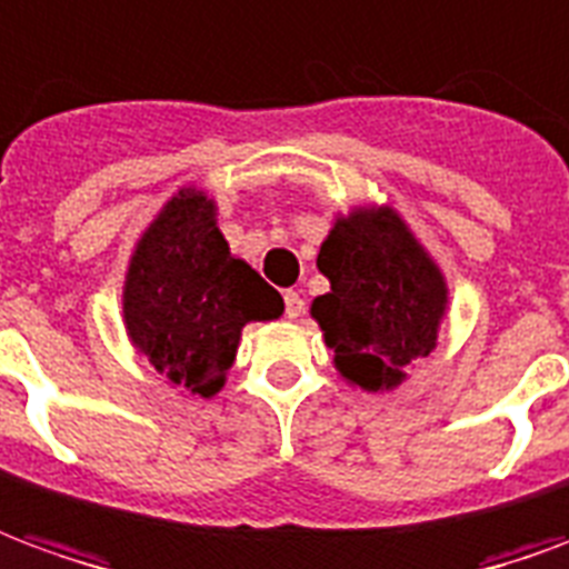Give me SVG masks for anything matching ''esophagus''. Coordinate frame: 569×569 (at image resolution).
Listing matches in <instances>:
<instances>
[{
    "label": "esophagus",
    "mask_w": 569,
    "mask_h": 569,
    "mask_svg": "<svg viewBox=\"0 0 569 569\" xmlns=\"http://www.w3.org/2000/svg\"><path fill=\"white\" fill-rule=\"evenodd\" d=\"M283 301H286V317H289V320L301 317V310H305V298L298 296L296 289H286Z\"/></svg>",
    "instance_id": "esophagus-1"
}]
</instances>
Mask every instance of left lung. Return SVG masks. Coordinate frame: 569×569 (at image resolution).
<instances>
[{
	"mask_svg": "<svg viewBox=\"0 0 569 569\" xmlns=\"http://www.w3.org/2000/svg\"><path fill=\"white\" fill-rule=\"evenodd\" d=\"M332 292L310 313L335 366L362 390H390L411 359L429 357L445 313V283L418 240L390 210L338 219L317 259Z\"/></svg>",
	"mask_w": 569,
	"mask_h": 569,
	"instance_id": "left-lung-1",
	"label": "left lung"
}]
</instances>
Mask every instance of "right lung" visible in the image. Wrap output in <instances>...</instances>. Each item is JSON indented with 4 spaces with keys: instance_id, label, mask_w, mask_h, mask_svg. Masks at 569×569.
<instances>
[{
    "instance_id": "right-lung-1",
    "label": "right lung",
    "mask_w": 569,
    "mask_h": 569,
    "mask_svg": "<svg viewBox=\"0 0 569 569\" xmlns=\"http://www.w3.org/2000/svg\"><path fill=\"white\" fill-rule=\"evenodd\" d=\"M280 313V292L231 256L216 228V207L200 191H179L130 261V341L167 381L191 393H216L234 362L240 329Z\"/></svg>"
}]
</instances>
